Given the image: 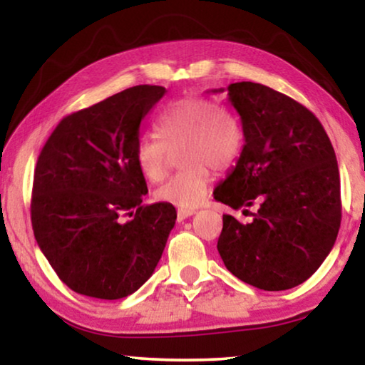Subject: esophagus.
Masks as SVG:
<instances>
[{"instance_id": "esophagus-1", "label": "esophagus", "mask_w": 365, "mask_h": 365, "mask_svg": "<svg viewBox=\"0 0 365 365\" xmlns=\"http://www.w3.org/2000/svg\"><path fill=\"white\" fill-rule=\"evenodd\" d=\"M194 212H196L194 209H178V221L181 222V221H184V219L191 217Z\"/></svg>"}]
</instances>
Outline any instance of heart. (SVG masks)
<instances>
[{
  "label": "heart",
  "mask_w": 365,
  "mask_h": 365,
  "mask_svg": "<svg viewBox=\"0 0 365 365\" xmlns=\"http://www.w3.org/2000/svg\"><path fill=\"white\" fill-rule=\"evenodd\" d=\"M156 126L161 141L141 136L136 143L134 159L139 171L149 181H161L168 171L169 151L182 146L179 161L184 169L159 186L154 196L179 209H194L206 197L212 168L226 171L241 156V123L211 99L184 96L164 109Z\"/></svg>",
  "instance_id": "1"
}]
</instances>
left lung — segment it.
<instances>
[{"instance_id": "left-lung-1", "label": "left lung", "mask_w": 365, "mask_h": 365, "mask_svg": "<svg viewBox=\"0 0 365 365\" xmlns=\"http://www.w3.org/2000/svg\"><path fill=\"white\" fill-rule=\"evenodd\" d=\"M241 116L244 148L214 189L232 209L256 206L252 221L224 214L217 251L237 279L264 291L307 281L331 252L341 227V178L327 133L314 114L259 83L227 86Z\"/></svg>"}]
</instances>
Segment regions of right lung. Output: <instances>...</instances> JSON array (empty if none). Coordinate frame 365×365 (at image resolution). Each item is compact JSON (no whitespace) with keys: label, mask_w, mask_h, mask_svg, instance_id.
Wrapping results in <instances>:
<instances>
[{"label":"right lung","mask_w":365,"mask_h":365,"mask_svg":"<svg viewBox=\"0 0 365 365\" xmlns=\"http://www.w3.org/2000/svg\"><path fill=\"white\" fill-rule=\"evenodd\" d=\"M164 93L163 86L141 84L68 114L39 153L34 237L74 292L126 297L151 277L163 256L176 209L143 204L148 186L134 149L141 121Z\"/></svg>","instance_id":"add662e5"}]
</instances>
